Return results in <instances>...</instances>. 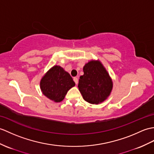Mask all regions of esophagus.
I'll return each mask as SVG.
<instances>
[{
    "label": "esophagus",
    "instance_id": "1",
    "mask_svg": "<svg viewBox=\"0 0 154 154\" xmlns=\"http://www.w3.org/2000/svg\"><path fill=\"white\" fill-rule=\"evenodd\" d=\"M73 81L76 85L78 84V78L77 77H73Z\"/></svg>",
    "mask_w": 154,
    "mask_h": 154
}]
</instances>
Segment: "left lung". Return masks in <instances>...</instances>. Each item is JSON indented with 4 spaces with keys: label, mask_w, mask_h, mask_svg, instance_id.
Listing matches in <instances>:
<instances>
[{
    "label": "left lung",
    "mask_w": 154,
    "mask_h": 154,
    "mask_svg": "<svg viewBox=\"0 0 154 154\" xmlns=\"http://www.w3.org/2000/svg\"><path fill=\"white\" fill-rule=\"evenodd\" d=\"M84 75L79 81V90L85 101L98 104L108 97L112 90V81L99 61H91L83 67Z\"/></svg>",
    "instance_id": "obj_1"
}]
</instances>
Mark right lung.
Wrapping results in <instances>:
<instances>
[{
    "label": "right lung",
    "instance_id": "1",
    "mask_svg": "<svg viewBox=\"0 0 154 154\" xmlns=\"http://www.w3.org/2000/svg\"><path fill=\"white\" fill-rule=\"evenodd\" d=\"M40 85L44 95L51 100L60 102L75 83L70 75L62 67L55 66L42 77Z\"/></svg>",
    "mask_w": 154,
    "mask_h": 154
}]
</instances>
